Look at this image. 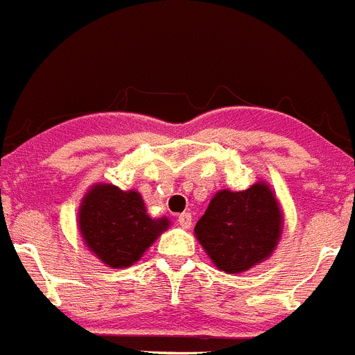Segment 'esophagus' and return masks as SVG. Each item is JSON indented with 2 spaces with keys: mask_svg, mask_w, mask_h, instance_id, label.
<instances>
[{
  "mask_svg": "<svg viewBox=\"0 0 355 355\" xmlns=\"http://www.w3.org/2000/svg\"><path fill=\"white\" fill-rule=\"evenodd\" d=\"M178 223H180L181 228L189 230L190 226H192V214H189V211H184V214L178 215Z\"/></svg>",
  "mask_w": 355,
  "mask_h": 355,
  "instance_id": "34e87169",
  "label": "esophagus"
}]
</instances>
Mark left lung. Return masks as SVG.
<instances>
[{
	"label": "left lung",
	"mask_w": 355,
	"mask_h": 355,
	"mask_svg": "<svg viewBox=\"0 0 355 355\" xmlns=\"http://www.w3.org/2000/svg\"><path fill=\"white\" fill-rule=\"evenodd\" d=\"M284 232V211L266 181L215 193L193 233L214 266L239 275L272 255Z\"/></svg>",
	"instance_id": "left-lung-1"
}]
</instances>
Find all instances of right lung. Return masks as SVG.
<instances>
[{
    "mask_svg": "<svg viewBox=\"0 0 355 355\" xmlns=\"http://www.w3.org/2000/svg\"><path fill=\"white\" fill-rule=\"evenodd\" d=\"M78 232L87 250L111 269L131 268L171 220L153 219L138 190L109 183L91 184L78 207Z\"/></svg>",
    "mask_w": 355,
    "mask_h": 355,
    "instance_id": "right-lung-1",
    "label": "right lung"
}]
</instances>
